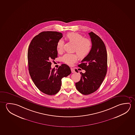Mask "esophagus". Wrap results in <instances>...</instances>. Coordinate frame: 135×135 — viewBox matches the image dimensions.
Returning <instances> with one entry per match:
<instances>
[{
  "label": "esophagus",
  "instance_id": "obj_1",
  "mask_svg": "<svg viewBox=\"0 0 135 135\" xmlns=\"http://www.w3.org/2000/svg\"><path fill=\"white\" fill-rule=\"evenodd\" d=\"M71 72H72V73H75V69H73V68H71Z\"/></svg>",
  "mask_w": 135,
  "mask_h": 135
}]
</instances>
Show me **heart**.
Listing matches in <instances>:
<instances>
[{"instance_id": "obj_1", "label": "heart", "mask_w": 135, "mask_h": 135, "mask_svg": "<svg viewBox=\"0 0 135 135\" xmlns=\"http://www.w3.org/2000/svg\"><path fill=\"white\" fill-rule=\"evenodd\" d=\"M66 38L69 41L75 44L74 51L76 54H66L62 57V61L66 64L72 65L78 57L84 59L88 56L92 48V43L89 39L84 38V36L76 32H70L66 35ZM64 42L60 40L57 44V50L59 52L63 50ZM78 56H77V55Z\"/></svg>"}]
</instances>
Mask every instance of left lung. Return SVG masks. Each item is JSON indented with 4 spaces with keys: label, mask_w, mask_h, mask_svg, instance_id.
<instances>
[{
    "label": "left lung",
    "mask_w": 135,
    "mask_h": 135,
    "mask_svg": "<svg viewBox=\"0 0 135 135\" xmlns=\"http://www.w3.org/2000/svg\"><path fill=\"white\" fill-rule=\"evenodd\" d=\"M92 48L88 56L78 66L85 70L80 73L81 79L75 83L77 90L81 94L89 95L96 91L102 83L107 72V55L106 47L102 39L93 32L89 33ZM75 71L78 72L77 69Z\"/></svg>",
    "instance_id": "1"
}]
</instances>
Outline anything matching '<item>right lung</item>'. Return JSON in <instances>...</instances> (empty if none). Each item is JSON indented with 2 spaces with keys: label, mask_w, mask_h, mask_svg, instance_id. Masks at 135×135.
Segmentation results:
<instances>
[{
  "label": "right lung",
  "mask_w": 135,
  "mask_h": 135,
  "mask_svg": "<svg viewBox=\"0 0 135 135\" xmlns=\"http://www.w3.org/2000/svg\"><path fill=\"white\" fill-rule=\"evenodd\" d=\"M62 34L44 31L35 36L28 49V70L36 87L45 94L53 95L60 90L62 78L71 73L67 65L62 64L56 71L51 69V60L57 58V44Z\"/></svg>",
  "instance_id": "obj_1"
}]
</instances>
